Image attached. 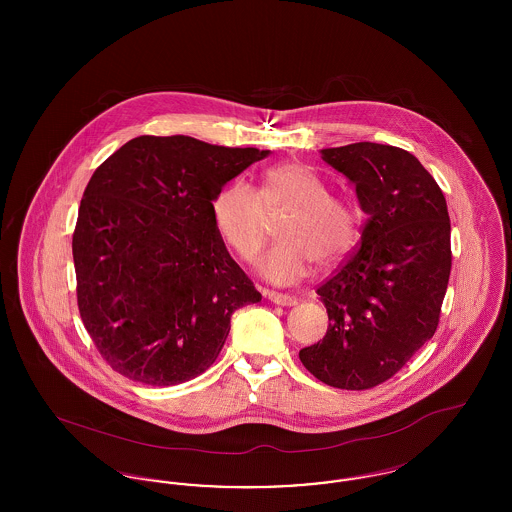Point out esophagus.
Instances as JSON below:
<instances>
[{
	"label": "esophagus",
	"instance_id": "34e87169",
	"mask_svg": "<svg viewBox=\"0 0 512 512\" xmlns=\"http://www.w3.org/2000/svg\"><path fill=\"white\" fill-rule=\"evenodd\" d=\"M263 295L267 297L270 303L274 305H282V307H293L297 305V297L286 295V293L270 292V290H263Z\"/></svg>",
	"mask_w": 512,
	"mask_h": 512
}]
</instances>
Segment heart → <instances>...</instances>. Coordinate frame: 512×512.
Returning <instances> with one entry per match:
<instances>
[{
  "instance_id": "obj_1",
  "label": "heart",
  "mask_w": 512,
  "mask_h": 512,
  "mask_svg": "<svg viewBox=\"0 0 512 512\" xmlns=\"http://www.w3.org/2000/svg\"><path fill=\"white\" fill-rule=\"evenodd\" d=\"M282 240L257 259V270L274 284L290 286L309 276L315 259L334 263L357 238L351 207L328 194L315 172L299 163L268 169L255 192L244 180L220 188L211 203L222 240L242 259H251L270 234V219Z\"/></svg>"
}]
</instances>
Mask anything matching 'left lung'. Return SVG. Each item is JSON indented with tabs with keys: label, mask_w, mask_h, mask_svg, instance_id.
I'll return each instance as SVG.
<instances>
[{
	"label": "left lung",
	"mask_w": 512,
	"mask_h": 512,
	"mask_svg": "<svg viewBox=\"0 0 512 512\" xmlns=\"http://www.w3.org/2000/svg\"><path fill=\"white\" fill-rule=\"evenodd\" d=\"M366 215L359 249L317 293L328 311L303 366L340 390L391 378L438 328L451 272V222L436 180L401 147L359 142L320 149Z\"/></svg>",
	"instance_id": "left-lung-1"
}]
</instances>
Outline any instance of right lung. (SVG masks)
Returning <instances> with one entry per match:
<instances>
[{
    "label": "right lung",
    "mask_w": 512,
    "mask_h": 512,
    "mask_svg": "<svg viewBox=\"0 0 512 512\" xmlns=\"http://www.w3.org/2000/svg\"><path fill=\"white\" fill-rule=\"evenodd\" d=\"M268 153L140 136L90 178L73 234L78 311L101 357L128 380L176 386L199 376L219 357L234 311L261 301L211 203Z\"/></svg>",
    "instance_id": "obj_1"
}]
</instances>
